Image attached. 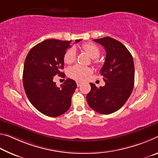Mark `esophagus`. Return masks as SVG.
<instances>
[{
    "label": "esophagus",
    "instance_id": "1",
    "mask_svg": "<svg viewBox=\"0 0 158 158\" xmlns=\"http://www.w3.org/2000/svg\"><path fill=\"white\" fill-rule=\"evenodd\" d=\"M81 81H77V86H80V85H81Z\"/></svg>",
    "mask_w": 158,
    "mask_h": 158
}]
</instances>
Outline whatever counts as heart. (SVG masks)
<instances>
[{"label": "heart", "instance_id": "1", "mask_svg": "<svg viewBox=\"0 0 158 158\" xmlns=\"http://www.w3.org/2000/svg\"><path fill=\"white\" fill-rule=\"evenodd\" d=\"M82 49L87 53L89 56L93 59V63H97L98 58L100 56V51L97 45L93 43H85L82 45ZM76 49L74 47H71L66 51L64 54L63 60L66 64L73 63L76 60ZM91 73V69L89 67H85L80 65H75L68 69V74L70 78L77 80V81H82L85 79L86 77Z\"/></svg>", "mask_w": 158, "mask_h": 158}]
</instances>
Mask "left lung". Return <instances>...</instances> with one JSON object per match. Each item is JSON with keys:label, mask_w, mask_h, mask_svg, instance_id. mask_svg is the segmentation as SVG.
<instances>
[{"label": "left lung", "mask_w": 158, "mask_h": 158, "mask_svg": "<svg viewBox=\"0 0 158 158\" xmlns=\"http://www.w3.org/2000/svg\"><path fill=\"white\" fill-rule=\"evenodd\" d=\"M106 51L105 64L100 70L105 82L97 87L90 83L91 89L86 95L87 102L93 110L102 114H110L126 102L135 84V65L132 56L121 42L105 37L93 40Z\"/></svg>", "instance_id": "8db88e82"}]
</instances>
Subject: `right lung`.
I'll return each mask as SVG.
<instances>
[{
  "label": "right lung",
  "mask_w": 158,
  "mask_h": 158,
  "mask_svg": "<svg viewBox=\"0 0 158 158\" xmlns=\"http://www.w3.org/2000/svg\"><path fill=\"white\" fill-rule=\"evenodd\" d=\"M71 42L46 40L32 48L26 58L23 72L26 94L34 107L47 116L57 117L68 111L77 89L73 79H67L60 87L53 81L56 75L65 76L61 72L63 57Z\"/></svg>",
  "instance_id": "1"
}]
</instances>
